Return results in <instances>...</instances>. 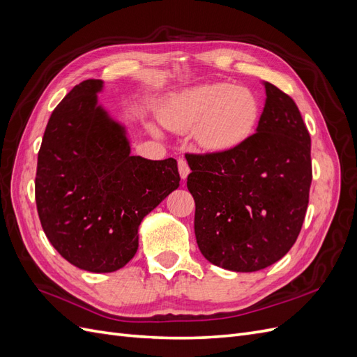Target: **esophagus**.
<instances>
[{
	"label": "esophagus",
	"mask_w": 357,
	"mask_h": 357,
	"mask_svg": "<svg viewBox=\"0 0 357 357\" xmlns=\"http://www.w3.org/2000/svg\"><path fill=\"white\" fill-rule=\"evenodd\" d=\"M177 165H178V172H180V177H181L183 180H186V178H188V176H189V172H190V168H189V165H188L186 159L180 158V159L177 160Z\"/></svg>",
	"instance_id": "1"
}]
</instances>
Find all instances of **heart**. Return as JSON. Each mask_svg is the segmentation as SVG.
<instances>
[{
    "label": "heart",
    "mask_w": 357,
    "mask_h": 357,
    "mask_svg": "<svg viewBox=\"0 0 357 357\" xmlns=\"http://www.w3.org/2000/svg\"><path fill=\"white\" fill-rule=\"evenodd\" d=\"M261 104L253 91L231 83H208L172 95L160 109L171 131L186 132L207 152L225 153L240 147L255 132Z\"/></svg>",
    "instance_id": "b5f03b06"
}]
</instances>
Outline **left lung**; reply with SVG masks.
Masks as SVG:
<instances>
[{"label": "left lung", "mask_w": 357, "mask_h": 357, "mask_svg": "<svg viewBox=\"0 0 357 357\" xmlns=\"http://www.w3.org/2000/svg\"><path fill=\"white\" fill-rule=\"evenodd\" d=\"M256 132L225 153H188L195 235L204 257L236 273L280 261L308 207L311 138L295 101L265 82Z\"/></svg>", "instance_id": "left-lung-1"}]
</instances>
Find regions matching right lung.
Instances as JSON below:
<instances>
[{
	"label": "right lung",
	"mask_w": 357,
	"mask_h": 357,
	"mask_svg": "<svg viewBox=\"0 0 357 357\" xmlns=\"http://www.w3.org/2000/svg\"><path fill=\"white\" fill-rule=\"evenodd\" d=\"M102 80L79 83L53 110L37 160L36 202L50 244L70 264L113 273L138 248V226L178 188L177 160L131 156L123 126L96 92Z\"/></svg>",
	"instance_id": "obj_1"
}]
</instances>
